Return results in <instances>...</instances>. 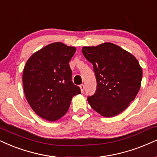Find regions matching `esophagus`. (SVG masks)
Instances as JSON below:
<instances>
[{
  "label": "esophagus",
  "instance_id": "1",
  "mask_svg": "<svg viewBox=\"0 0 157 157\" xmlns=\"http://www.w3.org/2000/svg\"><path fill=\"white\" fill-rule=\"evenodd\" d=\"M84 88H85V86H84V84H81L80 85V89H81V92H84Z\"/></svg>",
  "mask_w": 157,
  "mask_h": 157
}]
</instances>
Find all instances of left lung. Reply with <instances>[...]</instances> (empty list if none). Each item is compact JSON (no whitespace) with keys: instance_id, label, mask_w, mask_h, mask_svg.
I'll use <instances>...</instances> for the list:
<instances>
[{"instance_id":"8db88e82","label":"left lung","mask_w":157,"mask_h":157,"mask_svg":"<svg viewBox=\"0 0 157 157\" xmlns=\"http://www.w3.org/2000/svg\"><path fill=\"white\" fill-rule=\"evenodd\" d=\"M82 53L93 65L96 92L87 100L94 111L113 117L128 107L140 88L143 72L132 54L112 43L84 46Z\"/></svg>"}]
</instances>
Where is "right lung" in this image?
I'll use <instances>...</instances> for the list:
<instances>
[{
    "instance_id": "add662e5",
    "label": "right lung",
    "mask_w": 157,
    "mask_h": 157,
    "mask_svg": "<svg viewBox=\"0 0 157 157\" xmlns=\"http://www.w3.org/2000/svg\"><path fill=\"white\" fill-rule=\"evenodd\" d=\"M75 49L61 42L50 44L27 61L22 75L25 98L35 113L49 121L63 117L81 90L72 82L69 62Z\"/></svg>"
}]
</instances>
